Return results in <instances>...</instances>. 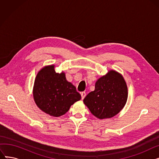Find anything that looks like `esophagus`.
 Here are the masks:
<instances>
[{"label": "esophagus", "instance_id": "1", "mask_svg": "<svg viewBox=\"0 0 159 159\" xmlns=\"http://www.w3.org/2000/svg\"><path fill=\"white\" fill-rule=\"evenodd\" d=\"M86 92H82L81 93V97H82V99H84V98H85V97H86Z\"/></svg>", "mask_w": 159, "mask_h": 159}]
</instances>
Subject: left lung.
I'll return each mask as SVG.
<instances>
[{
    "mask_svg": "<svg viewBox=\"0 0 159 159\" xmlns=\"http://www.w3.org/2000/svg\"><path fill=\"white\" fill-rule=\"evenodd\" d=\"M128 95L123 76L111 70L97 80L95 90L89 93L83 102L98 119H110L123 109Z\"/></svg>",
    "mask_w": 159,
    "mask_h": 159,
    "instance_id": "8db88e82",
    "label": "left lung"
}]
</instances>
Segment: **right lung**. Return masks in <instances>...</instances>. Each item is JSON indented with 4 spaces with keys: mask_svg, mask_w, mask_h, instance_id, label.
Returning a JSON list of instances; mask_svg holds the SVG:
<instances>
[{
    "mask_svg": "<svg viewBox=\"0 0 159 159\" xmlns=\"http://www.w3.org/2000/svg\"><path fill=\"white\" fill-rule=\"evenodd\" d=\"M33 95L40 110L55 117L64 115L81 99L76 88L66 80L65 73H56L53 64L43 67L37 73Z\"/></svg>",
    "mask_w": 159,
    "mask_h": 159,
    "instance_id": "obj_1",
    "label": "right lung"
}]
</instances>
